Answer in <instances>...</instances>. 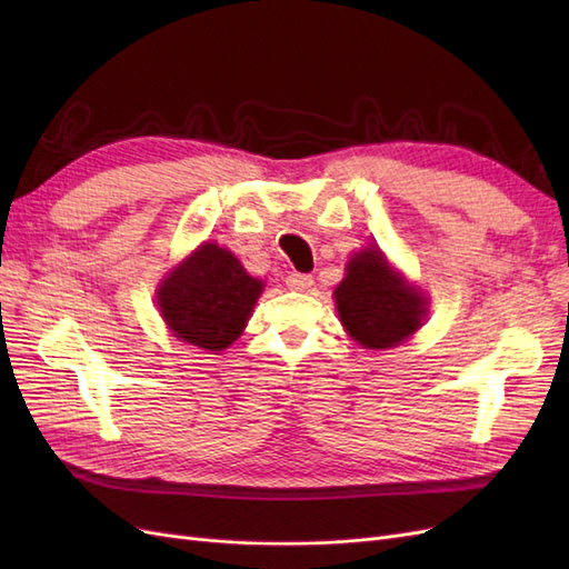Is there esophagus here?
I'll return each instance as SVG.
<instances>
[{
	"instance_id": "esophagus-1",
	"label": "esophagus",
	"mask_w": 569,
	"mask_h": 569,
	"mask_svg": "<svg viewBox=\"0 0 569 569\" xmlns=\"http://www.w3.org/2000/svg\"><path fill=\"white\" fill-rule=\"evenodd\" d=\"M287 287L289 289H295V291H306V289H311V284H313V278L311 274H303V272H291V274H287Z\"/></svg>"
}]
</instances>
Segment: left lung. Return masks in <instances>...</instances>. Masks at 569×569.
I'll return each mask as SVG.
<instances>
[{"mask_svg":"<svg viewBox=\"0 0 569 569\" xmlns=\"http://www.w3.org/2000/svg\"><path fill=\"white\" fill-rule=\"evenodd\" d=\"M335 299L341 325L368 349L396 347L418 330L425 316L422 297L396 278L377 249L351 258Z\"/></svg>","mask_w":569,"mask_h":569,"instance_id":"8db88e82","label":"left lung"}]
</instances>
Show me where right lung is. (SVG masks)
Returning a JSON list of instances; mask_svg holds the SVG:
<instances>
[{
  "instance_id": "add662e5",
  "label": "right lung",
  "mask_w": 569,
  "mask_h": 569,
  "mask_svg": "<svg viewBox=\"0 0 569 569\" xmlns=\"http://www.w3.org/2000/svg\"><path fill=\"white\" fill-rule=\"evenodd\" d=\"M263 282L218 244L206 242L159 289V308L176 337L222 351L242 335Z\"/></svg>"
}]
</instances>
